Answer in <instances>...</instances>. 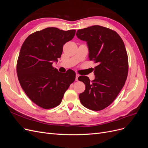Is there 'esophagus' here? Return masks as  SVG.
Returning <instances> with one entry per match:
<instances>
[{
    "instance_id": "obj_1",
    "label": "esophagus",
    "mask_w": 148,
    "mask_h": 148,
    "mask_svg": "<svg viewBox=\"0 0 148 148\" xmlns=\"http://www.w3.org/2000/svg\"><path fill=\"white\" fill-rule=\"evenodd\" d=\"M79 77V75L78 73L76 74V80H77V81H78V78Z\"/></svg>"
}]
</instances>
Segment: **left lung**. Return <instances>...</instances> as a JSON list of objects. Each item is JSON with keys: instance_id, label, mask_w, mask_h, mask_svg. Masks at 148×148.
Instances as JSON below:
<instances>
[{"instance_id": "obj_1", "label": "left lung", "mask_w": 148, "mask_h": 148, "mask_svg": "<svg viewBox=\"0 0 148 148\" xmlns=\"http://www.w3.org/2000/svg\"><path fill=\"white\" fill-rule=\"evenodd\" d=\"M76 34L86 42L89 60L97 63L91 82L86 76L78 77L86 86L79 95L80 102L90 110H102L115 100L127 79L128 61L125 44L115 31L99 25L78 29Z\"/></svg>"}]
</instances>
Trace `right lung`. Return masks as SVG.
I'll return each instance as SVG.
<instances>
[{
  "mask_svg": "<svg viewBox=\"0 0 148 148\" xmlns=\"http://www.w3.org/2000/svg\"><path fill=\"white\" fill-rule=\"evenodd\" d=\"M75 29L47 28L30 34L22 45L17 61L18 78L29 99L43 109L59 105L75 79V72L60 73L52 66L61 57L64 44L72 39Z\"/></svg>",
  "mask_w": 148,
  "mask_h": 148,
  "instance_id": "right-lung-1",
  "label": "right lung"
}]
</instances>
